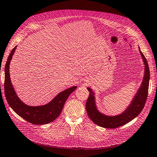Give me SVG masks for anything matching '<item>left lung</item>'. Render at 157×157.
<instances>
[{"label":"left lung","mask_w":157,"mask_h":157,"mask_svg":"<svg viewBox=\"0 0 157 157\" xmlns=\"http://www.w3.org/2000/svg\"><path fill=\"white\" fill-rule=\"evenodd\" d=\"M139 49L144 65V77L140 86L136 91L133 99H132L129 105L121 113L115 116H109L100 112L96 105L95 93L91 88H87L90 92L89 98L87 100L86 105L87 113L92 121L98 125L108 128H117L135 119L140 114L144 108L148 95L150 71L145 57L140 51L139 47Z\"/></svg>","instance_id":"8db88e82"}]
</instances>
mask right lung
Listing matches in <instances>:
<instances>
[{
	"label": "right lung",
	"instance_id": "1",
	"mask_svg": "<svg viewBox=\"0 0 157 157\" xmlns=\"http://www.w3.org/2000/svg\"><path fill=\"white\" fill-rule=\"evenodd\" d=\"M12 50L9 56L5 69V94L6 101L12 109L20 117L34 124H44L52 122L61 113L64 104L69 95L77 86L71 87L60 92L50 102L43 105L30 106L22 102L16 94L10 77V63L16 48Z\"/></svg>",
	"mask_w": 157,
	"mask_h": 157
}]
</instances>
